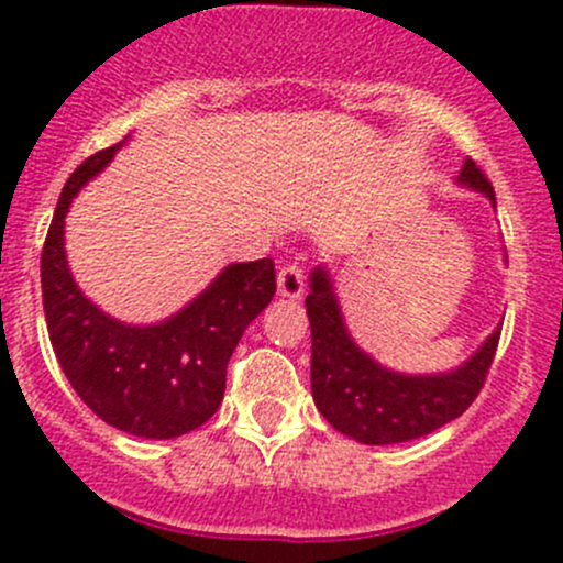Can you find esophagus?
I'll return each instance as SVG.
<instances>
[{"label":"esophagus","mask_w":563,"mask_h":563,"mask_svg":"<svg viewBox=\"0 0 563 563\" xmlns=\"http://www.w3.org/2000/svg\"><path fill=\"white\" fill-rule=\"evenodd\" d=\"M305 291V269L299 264H283L277 272V294L297 299Z\"/></svg>","instance_id":"1"}]
</instances>
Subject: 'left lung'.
Returning <instances> with one entry per match:
<instances>
[{"label":"left lung","mask_w":563,"mask_h":563,"mask_svg":"<svg viewBox=\"0 0 563 563\" xmlns=\"http://www.w3.org/2000/svg\"><path fill=\"white\" fill-rule=\"evenodd\" d=\"M460 181L485 192L496 207L493 185L474 161H465ZM305 305L313 338L310 382L318 411L334 430L362 444L422 439L457 419L485 387L501 338V329H496L482 349L452 373L400 376L356 349L323 269L313 272Z\"/></svg>","instance_id":"obj_1"}]
</instances>
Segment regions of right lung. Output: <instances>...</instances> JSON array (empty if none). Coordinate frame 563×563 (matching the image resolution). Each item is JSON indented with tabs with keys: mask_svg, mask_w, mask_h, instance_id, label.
Listing matches in <instances>:
<instances>
[{
	"mask_svg": "<svg viewBox=\"0 0 563 563\" xmlns=\"http://www.w3.org/2000/svg\"><path fill=\"white\" fill-rule=\"evenodd\" d=\"M124 141L87 157L62 187L40 255L45 323L67 382L103 422L141 439H176L223 402L231 354L277 291L275 264L225 266L201 297L155 327H128L95 308L67 269L65 214Z\"/></svg>",
	"mask_w": 563,
	"mask_h": 563,
	"instance_id": "1",
	"label": "right lung"
}]
</instances>
